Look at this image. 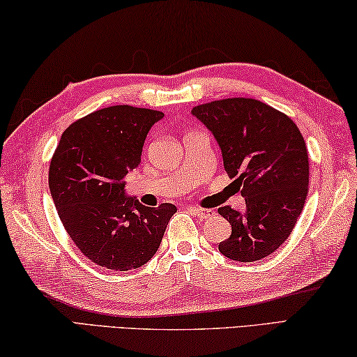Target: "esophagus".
I'll use <instances>...</instances> for the list:
<instances>
[{
  "mask_svg": "<svg viewBox=\"0 0 357 357\" xmlns=\"http://www.w3.org/2000/svg\"><path fill=\"white\" fill-rule=\"evenodd\" d=\"M188 210L191 211L192 215L202 218V220H208V218L215 215L213 210H204V208H197V207H188Z\"/></svg>",
  "mask_w": 357,
  "mask_h": 357,
  "instance_id": "34e87169",
  "label": "esophagus"
}]
</instances>
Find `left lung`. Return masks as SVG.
Here are the masks:
<instances>
[{"label": "left lung", "instance_id": "8db88e82", "mask_svg": "<svg viewBox=\"0 0 357 357\" xmlns=\"http://www.w3.org/2000/svg\"><path fill=\"white\" fill-rule=\"evenodd\" d=\"M221 149L224 169L236 177L245 211L218 208L232 226L220 252L236 261L273 254L289 238L304 208L309 156L301 131L284 112L254 98H226L191 109Z\"/></svg>", "mask_w": 357, "mask_h": 357}]
</instances>
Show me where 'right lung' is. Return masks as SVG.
<instances>
[{
	"mask_svg": "<svg viewBox=\"0 0 357 357\" xmlns=\"http://www.w3.org/2000/svg\"><path fill=\"white\" fill-rule=\"evenodd\" d=\"M165 114L128 105L91 112L61 136L48 185L62 226L87 259L128 271L153 257L172 204L146 207L125 195V175L141 162L149 130Z\"/></svg>",
	"mask_w": 357,
	"mask_h": 357,
	"instance_id": "obj_1",
	"label": "right lung"
}]
</instances>
